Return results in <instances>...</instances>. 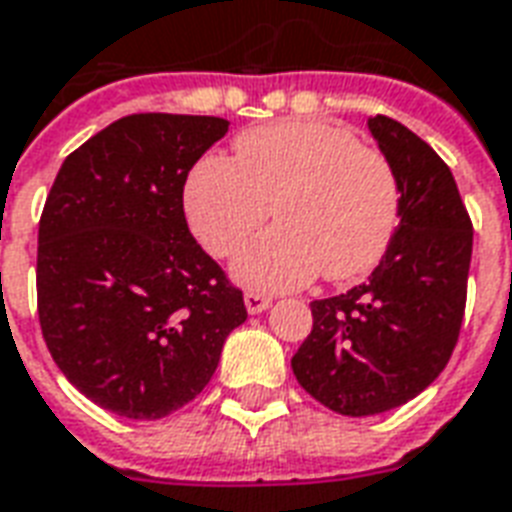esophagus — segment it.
<instances>
[{"label":"esophagus","instance_id":"1","mask_svg":"<svg viewBox=\"0 0 512 512\" xmlns=\"http://www.w3.org/2000/svg\"><path fill=\"white\" fill-rule=\"evenodd\" d=\"M244 304H246V309H249V314L266 312L268 306H271V298L263 293H257V290H249V293L244 295Z\"/></svg>","mask_w":512,"mask_h":512}]
</instances>
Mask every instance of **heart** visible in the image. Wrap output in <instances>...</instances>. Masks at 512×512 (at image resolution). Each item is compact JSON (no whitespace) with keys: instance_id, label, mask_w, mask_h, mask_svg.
I'll use <instances>...</instances> for the list:
<instances>
[{"instance_id":"1","label":"heart","mask_w":512,"mask_h":512,"mask_svg":"<svg viewBox=\"0 0 512 512\" xmlns=\"http://www.w3.org/2000/svg\"><path fill=\"white\" fill-rule=\"evenodd\" d=\"M236 160L189 170L184 214L214 257L236 255L271 217L282 225L246 246L236 276L257 290H290L323 271L352 282L380 266L401 222L391 160L342 124L285 119L238 132Z\"/></svg>"}]
</instances>
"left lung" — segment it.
I'll return each instance as SVG.
<instances>
[{"instance_id":"1","label":"left lung","mask_w":512,"mask_h":512,"mask_svg":"<svg viewBox=\"0 0 512 512\" xmlns=\"http://www.w3.org/2000/svg\"><path fill=\"white\" fill-rule=\"evenodd\" d=\"M369 130L399 176V230L369 282L312 301V333L293 355L301 388L352 418L415 399L448 366L472 260V219L442 157L391 116Z\"/></svg>"}]
</instances>
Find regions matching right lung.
Wrapping results in <instances>:
<instances>
[{"mask_svg": "<svg viewBox=\"0 0 512 512\" xmlns=\"http://www.w3.org/2000/svg\"><path fill=\"white\" fill-rule=\"evenodd\" d=\"M225 132L217 116L132 113L56 173L37 233V314L56 366L102 410H181L246 320L244 293L184 217L189 170Z\"/></svg>", "mask_w": 512, "mask_h": 512, "instance_id": "right-lung-1", "label": "right lung"}]
</instances>
